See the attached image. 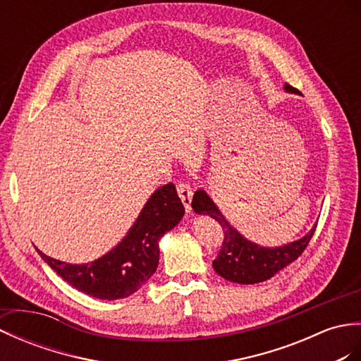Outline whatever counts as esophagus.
<instances>
[{"label":"esophagus","mask_w":361,"mask_h":361,"mask_svg":"<svg viewBox=\"0 0 361 361\" xmlns=\"http://www.w3.org/2000/svg\"><path fill=\"white\" fill-rule=\"evenodd\" d=\"M178 195L180 197L183 207H185V210L190 212L191 210V197H193V188H191L185 182H179L178 183Z\"/></svg>","instance_id":"esophagus-1"}]
</instances>
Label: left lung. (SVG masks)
<instances>
[{"label":"left lung","instance_id":"8db88e82","mask_svg":"<svg viewBox=\"0 0 361 361\" xmlns=\"http://www.w3.org/2000/svg\"><path fill=\"white\" fill-rule=\"evenodd\" d=\"M284 90L292 94H300L290 85H284ZM191 207L197 214H208L216 219L224 230V243L221 250L213 261V269L219 276L227 281L238 284H256L276 275L279 270L289 266L307 247L314 236L315 227L310 228L307 235L293 243L279 247H262L256 243L248 241L231 224L224 218V214L212 197L205 193V190H197Z\"/></svg>","mask_w":361,"mask_h":361}]
</instances>
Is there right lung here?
<instances>
[{"label": "right lung", "mask_w": 361, "mask_h": 361, "mask_svg": "<svg viewBox=\"0 0 361 361\" xmlns=\"http://www.w3.org/2000/svg\"><path fill=\"white\" fill-rule=\"evenodd\" d=\"M185 214L173 183L157 188L126 236L108 253L87 264H69L38 253L77 290L99 300H120L137 292L159 264V241Z\"/></svg>", "instance_id": "add662e5"}]
</instances>
